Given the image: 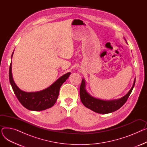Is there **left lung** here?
<instances>
[{"label":"left lung","instance_id":"8db88e82","mask_svg":"<svg viewBox=\"0 0 147 147\" xmlns=\"http://www.w3.org/2000/svg\"><path fill=\"white\" fill-rule=\"evenodd\" d=\"M125 38V37H124ZM126 42L127 43L125 38ZM134 80L132 87L124 96L117 99L102 100L95 98L90 95L86 89V82L84 79H82L80 88V96L83 104L88 109L99 114H108L113 113L119 110L126 102L129 95L132 92L135 83Z\"/></svg>","mask_w":147,"mask_h":147}]
</instances>
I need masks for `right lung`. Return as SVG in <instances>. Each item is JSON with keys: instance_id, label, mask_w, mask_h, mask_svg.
Wrapping results in <instances>:
<instances>
[{"instance_id": "add662e5", "label": "right lung", "mask_w": 147, "mask_h": 147, "mask_svg": "<svg viewBox=\"0 0 147 147\" xmlns=\"http://www.w3.org/2000/svg\"><path fill=\"white\" fill-rule=\"evenodd\" d=\"M13 53V52L12 54L11 59ZM70 74L71 73L68 72L62 76L51 86L43 90L33 92H27L21 90L13 81L12 74L11 61L9 67V78L14 94L23 106L29 110L42 111L49 109L55 104L59 95L61 86Z\"/></svg>"}]
</instances>
